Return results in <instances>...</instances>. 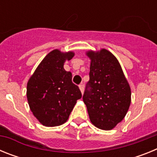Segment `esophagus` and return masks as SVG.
I'll return each mask as SVG.
<instances>
[{"label":"esophagus","instance_id":"obj_1","mask_svg":"<svg viewBox=\"0 0 157 157\" xmlns=\"http://www.w3.org/2000/svg\"><path fill=\"white\" fill-rule=\"evenodd\" d=\"M79 89H80V90H81L82 94H83V92H84V86H83L82 83H81V84H79Z\"/></svg>","mask_w":157,"mask_h":157}]
</instances>
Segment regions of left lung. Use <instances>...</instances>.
I'll use <instances>...</instances> for the list:
<instances>
[{
    "label": "left lung",
    "instance_id": "left-lung-1",
    "mask_svg": "<svg viewBox=\"0 0 157 157\" xmlns=\"http://www.w3.org/2000/svg\"><path fill=\"white\" fill-rule=\"evenodd\" d=\"M90 80L82 99L91 123L101 130L114 128L125 117L130 105V88L120 63L110 52H87Z\"/></svg>",
    "mask_w": 157,
    "mask_h": 157
}]
</instances>
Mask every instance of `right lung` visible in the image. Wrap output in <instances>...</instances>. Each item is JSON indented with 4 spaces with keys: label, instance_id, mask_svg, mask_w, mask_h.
I'll list each match as a JSON object with an SVG mask.
<instances>
[{
    "label": "right lung",
    "instance_id": "add662e5",
    "mask_svg": "<svg viewBox=\"0 0 157 157\" xmlns=\"http://www.w3.org/2000/svg\"><path fill=\"white\" fill-rule=\"evenodd\" d=\"M74 52L52 51L43 59L27 83V97L30 110L45 127H56L67 120L77 100L82 98L72 75L63 68Z\"/></svg>",
    "mask_w": 157,
    "mask_h": 157
}]
</instances>
